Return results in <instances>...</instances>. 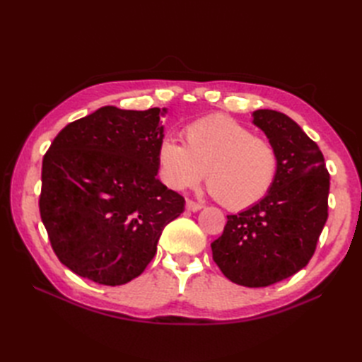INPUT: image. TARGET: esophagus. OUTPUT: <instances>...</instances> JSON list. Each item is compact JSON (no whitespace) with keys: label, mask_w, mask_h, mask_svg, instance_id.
<instances>
[{"label":"esophagus","mask_w":362,"mask_h":362,"mask_svg":"<svg viewBox=\"0 0 362 362\" xmlns=\"http://www.w3.org/2000/svg\"><path fill=\"white\" fill-rule=\"evenodd\" d=\"M185 208H187L189 211H199L201 208H202V205L192 201V199H187V201H185Z\"/></svg>","instance_id":"1"}]
</instances>
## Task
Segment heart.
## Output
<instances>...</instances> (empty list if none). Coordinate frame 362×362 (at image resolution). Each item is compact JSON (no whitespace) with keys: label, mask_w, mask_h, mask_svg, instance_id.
Listing matches in <instances>:
<instances>
[{"label":"heart","mask_w":362,"mask_h":362,"mask_svg":"<svg viewBox=\"0 0 362 362\" xmlns=\"http://www.w3.org/2000/svg\"><path fill=\"white\" fill-rule=\"evenodd\" d=\"M182 134L185 146L169 137L158 146L160 177L169 189L187 190L205 177L210 194L231 211L255 206L272 192L279 156L269 139L222 115L194 120Z\"/></svg>","instance_id":"1"}]
</instances>
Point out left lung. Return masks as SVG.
Listing matches in <instances>:
<instances>
[{
  "mask_svg": "<svg viewBox=\"0 0 362 362\" xmlns=\"http://www.w3.org/2000/svg\"><path fill=\"white\" fill-rule=\"evenodd\" d=\"M252 116L278 149V177L259 204L228 216L211 250L229 281L254 288L294 275L313 258L327 221L329 172L315 141L287 115Z\"/></svg>",
  "mask_w": 362,
  "mask_h": 362,
  "instance_id": "8db88e82",
  "label": "left lung"
}]
</instances>
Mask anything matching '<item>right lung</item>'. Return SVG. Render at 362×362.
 Segmentation results:
<instances>
[{
  "mask_svg": "<svg viewBox=\"0 0 362 362\" xmlns=\"http://www.w3.org/2000/svg\"><path fill=\"white\" fill-rule=\"evenodd\" d=\"M163 112L103 107L64 127L43 156L40 218L78 276L112 287L137 278L184 211L182 196L157 178Z\"/></svg>",
  "mask_w": 362,
  "mask_h": 362,
  "instance_id": "1",
  "label": "right lung"
}]
</instances>
